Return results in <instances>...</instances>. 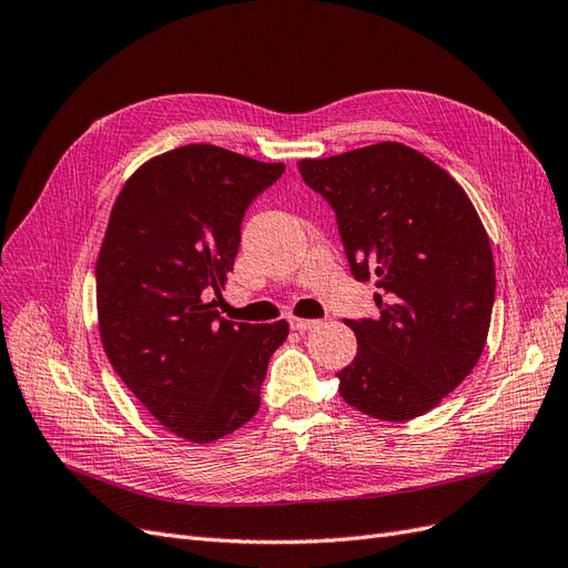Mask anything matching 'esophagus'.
Instances as JSON below:
<instances>
[{"instance_id":"esophagus-1","label":"esophagus","mask_w":568,"mask_h":568,"mask_svg":"<svg viewBox=\"0 0 568 568\" xmlns=\"http://www.w3.org/2000/svg\"><path fill=\"white\" fill-rule=\"evenodd\" d=\"M288 324H291V329H296V332H307V329H315V326L320 324L317 320H301V317H288Z\"/></svg>"}]
</instances>
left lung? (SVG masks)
I'll use <instances>...</instances> for the list:
<instances>
[{"label":"left lung","instance_id":"8db88e82","mask_svg":"<svg viewBox=\"0 0 568 568\" xmlns=\"http://www.w3.org/2000/svg\"><path fill=\"white\" fill-rule=\"evenodd\" d=\"M336 213L353 277L374 280L376 320H348L357 355L338 393L384 422L434 409L476 367L495 301L488 234L464 189L419 151L382 142L298 163Z\"/></svg>","mask_w":568,"mask_h":568}]
</instances>
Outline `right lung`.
I'll list each match as a JSON object with an SVG mask.
<instances>
[{"label": "right lung", "mask_w": 568, "mask_h": 568, "mask_svg": "<svg viewBox=\"0 0 568 568\" xmlns=\"http://www.w3.org/2000/svg\"><path fill=\"white\" fill-rule=\"evenodd\" d=\"M284 173L213 144L144 163L111 211L97 261L104 351L120 379L170 432L213 443L261 407L267 363L288 324L222 320L248 205Z\"/></svg>", "instance_id": "right-lung-1"}]
</instances>
